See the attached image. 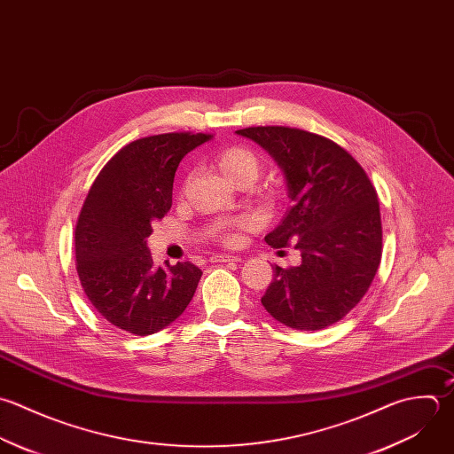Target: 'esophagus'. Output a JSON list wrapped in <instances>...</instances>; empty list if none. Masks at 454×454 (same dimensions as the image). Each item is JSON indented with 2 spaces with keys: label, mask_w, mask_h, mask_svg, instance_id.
I'll return each instance as SVG.
<instances>
[{
  "label": "esophagus",
  "mask_w": 454,
  "mask_h": 454,
  "mask_svg": "<svg viewBox=\"0 0 454 454\" xmlns=\"http://www.w3.org/2000/svg\"><path fill=\"white\" fill-rule=\"evenodd\" d=\"M242 258L240 256H233V254H215L212 256V262H217V263H228V262H240Z\"/></svg>",
  "instance_id": "obj_1"
}]
</instances>
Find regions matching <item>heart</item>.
<instances>
[{"label": "heart", "instance_id": "b5f03b06", "mask_svg": "<svg viewBox=\"0 0 454 454\" xmlns=\"http://www.w3.org/2000/svg\"><path fill=\"white\" fill-rule=\"evenodd\" d=\"M215 164H217L221 175L230 184H239V182L253 184L258 178L260 168H262L258 155L244 146H233V148L224 150L223 153H219ZM224 240L235 242L237 235L231 230H228L224 233Z\"/></svg>", "mask_w": 454, "mask_h": 454}]
</instances>
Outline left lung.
<instances>
[{"label":"left lung","instance_id":"left-lung-1","mask_svg":"<svg viewBox=\"0 0 454 454\" xmlns=\"http://www.w3.org/2000/svg\"><path fill=\"white\" fill-rule=\"evenodd\" d=\"M281 168L292 207L265 237L295 244V267L274 265L262 304L297 331H320L347 317L368 292L382 258L377 191L361 164L334 141L292 127H247Z\"/></svg>","mask_w":454,"mask_h":454}]
</instances>
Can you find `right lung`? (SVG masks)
<instances>
[{"instance_id": "right-lung-1", "label": "right lung", "mask_w": 454, "mask_h": 454, "mask_svg": "<svg viewBox=\"0 0 454 454\" xmlns=\"http://www.w3.org/2000/svg\"><path fill=\"white\" fill-rule=\"evenodd\" d=\"M210 134L169 132L123 146L95 178L75 226L81 286L111 325L136 336L173 324L189 306L201 270L189 263L155 267L146 239L171 208L180 160Z\"/></svg>"}]
</instances>
